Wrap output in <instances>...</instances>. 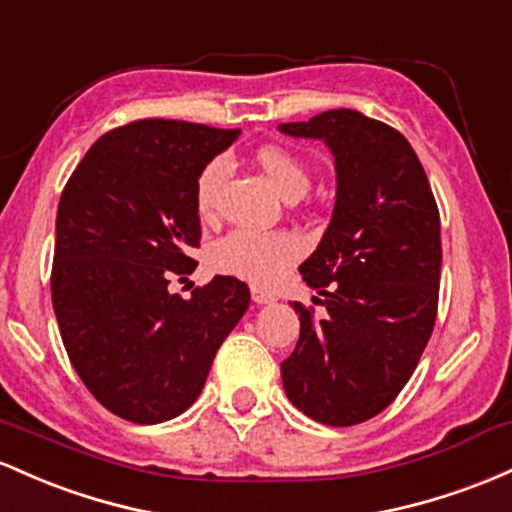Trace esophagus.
<instances>
[{
    "label": "esophagus",
    "mask_w": 512,
    "mask_h": 512,
    "mask_svg": "<svg viewBox=\"0 0 512 512\" xmlns=\"http://www.w3.org/2000/svg\"><path fill=\"white\" fill-rule=\"evenodd\" d=\"M251 300H254L256 304H273L275 295H271V292H266V290H261V287H251Z\"/></svg>",
    "instance_id": "esophagus-1"
}]
</instances>
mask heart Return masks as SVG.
<instances>
[{
    "mask_svg": "<svg viewBox=\"0 0 512 512\" xmlns=\"http://www.w3.org/2000/svg\"><path fill=\"white\" fill-rule=\"evenodd\" d=\"M258 169L266 174L287 200H297L307 193L312 176L307 164L290 149L280 145H266L254 154ZM225 159H212L203 166L195 181V208L203 217L215 210L217 188L225 179ZM302 254V244L290 232H254V229H234L222 237L212 249V266L215 271L237 275L256 285H271L280 278V273L297 261Z\"/></svg>",
    "mask_w": 512,
    "mask_h": 512,
    "instance_id": "b5f03b06",
    "label": "heart"
}]
</instances>
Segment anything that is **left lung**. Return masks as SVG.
Listing matches in <instances>:
<instances>
[{
	"instance_id": "1",
	"label": "left lung",
	"mask_w": 512,
	"mask_h": 512,
	"mask_svg": "<svg viewBox=\"0 0 512 512\" xmlns=\"http://www.w3.org/2000/svg\"><path fill=\"white\" fill-rule=\"evenodd\" d=\"M336 157V208L302 280L324 300L292 304L300 341L280 363L287 399L324 426L346 428L387 409L416 370L438 317L440 212L399 130L350 108L283 123Z\"/></svg>"
}]
</instances>
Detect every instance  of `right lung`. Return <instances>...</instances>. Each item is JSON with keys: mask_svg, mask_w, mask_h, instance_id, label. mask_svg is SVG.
<instances>
[{"mask_svg": "<svg viewBox=\"0 0 512 512\" xmlns=\"http://www.w3.org/2000/svg\"><path fill=\"white\" fill-rule=\"evenodd\" d=\"M186 120L108 130L72 171L57 205L53 309L70 363L94 399L152 426L198 399L217 348L249 309V287L215 275L191 300L174 275L198 266L195 181L237 140Z\"/></svg>", "mask_w": 512, "mask_h": 512, "instance_id": "obj_1", "label": "right lung"}]
</instances>
